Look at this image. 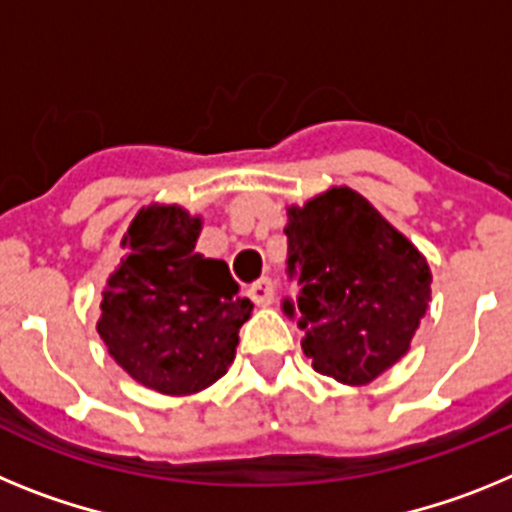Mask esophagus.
<instances>
[{
	"label": "esophagus",
	"instance_id": "esophagus-1",
	"mask_svg": "<svg viewBox=\"0 0 512 512\" xmlns=\"http://www.w3.org/2000/svg\"><path fill=\"white\" fill-rule=\"evenodd\" d=\"M247 296H250L257 306L273 304V299H275L273 281H270V278H257V281L247 288Z\"/></svg>",
	"mask_w": 512,
	"mask_h": 512
}]
</instances>
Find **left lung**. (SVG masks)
Here are the masks:
<instances>
[{
    "label": "left lung",
    "instance_id": "8db88e82",
    "mask_svg": "<svg viewBox=\"0 0 512 512\" xmlns=\"http://www.w3.org/2000/svg\"><path fill=\"white\" fill-rule=\"evenodd\" d=\"M286 237V273L301 291L281 309L304 330V355L322 376L368 384L410 348L428 309V262L350 188L291 208Z\"/></svg>",
    "mask_w": 512,
    "mask_h": 512
}]
</instances>
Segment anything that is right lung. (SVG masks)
<instances>
[{"mask_svg": "<svg viewBox=\"0 0 512 512\" xmlns=\"http://www.w3.org/2000/svg\"><path fill=\"white\" fill-rule=\"evenodd\" d=\"M198 231L201 219L177 206L141 211L102 293L97 332L110 355L162 394H193L221 379L252 311L229 265L195 252Z\"/></svg>", "mask_w": 512, "mask_h": 512, "instance_id": "1", "label": "right lung"}]
</instances>
